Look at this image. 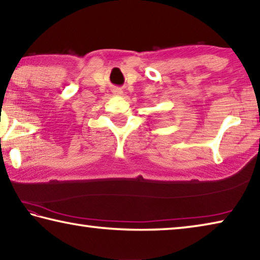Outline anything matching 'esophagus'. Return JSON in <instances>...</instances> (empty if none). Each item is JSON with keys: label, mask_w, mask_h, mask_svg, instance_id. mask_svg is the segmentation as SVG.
Instances as JSON below:
<instances>
[{"label": "esophagus", "mask_w": 260, "mask_h": 260, "mask_svg": "<svg viewBox=\"0 0 260 260\" xmlns=\"http://www.w3.org/2000/svg\"><path fill=\"white\" fill-rule=\"evenodd\" d=\"M113 94H114V95H121V94H122V90L120 89V88H114V89H113Z\"/></svg>", "instance_id": "1"}]
</instances>
